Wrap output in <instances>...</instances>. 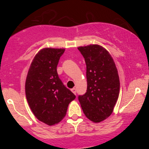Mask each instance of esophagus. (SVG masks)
<instances>
[{
	"instance_id": "34e87169",
	"label": "esophagus",
	"mask_w": 149,
	"mask_h": 149,
	"mask_svg": "<svg viewBox=\"0 0 149 149\" xmlns=\"http://www.w3.org/2000/svg\"><path fill=\"white\" fill-rule=\"evenodd\" d=\"M71 91H72V92H73L74 94H76V88H72V89H71Z\"/></svg>"
}]
</instances>
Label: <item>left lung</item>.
Wrapping results in <instances>:
<instances>
[{
  "label": "left lung",
  "mask_w": 149,
  "mask_h": 149,
  "mask_svg": "<svg viewBox=\"0 0 149 149\" xmlns=\"http://www.w3.org/2000/svg\"><path fill=\"white\" fill-rule=\"evenodd\" d=\"M86 65L87 90L79 96L84 115L100 123L113 112L120 92L118 70L110 54L98 45L78 47Z\"/></svg>",
  "instance_id": "left-lung-1"
}]
</instances>
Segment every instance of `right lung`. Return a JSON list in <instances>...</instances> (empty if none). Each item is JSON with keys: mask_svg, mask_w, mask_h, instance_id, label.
Segmentation results:
<instances>
[{"mask_svg": "<svg viewBox=\"0 0 149 149\" xmlns=\"http://www.w3.org/2000/svg\"><path fill=\"white\" fill-rule=\"evenodd\" d=\"M65 49L44 48L31 62L25 83L26 100L34 116L48 125L59 123L76 96L60 79L57 65Z\"/></svg>", "mask_w": 149, "mask_h": 149, "instance_id": "1", "label": "right lung"}]
</instances>
